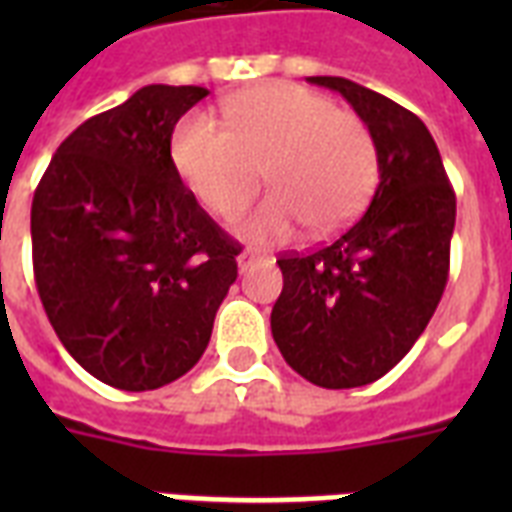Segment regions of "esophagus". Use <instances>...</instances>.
<instances>
[{
	"label": "esophagus",
	"mask_w": 512,
	"mask_h": 512,
	"mask_svg": "<svg viewBox=\"0 0 512 512\" xmlns=\"http://www.w3.org/2000/svg\"><path fill=\"white\" fill-rule=\"evenodd\" d=\"M260 260H265V255H260L255 249H244L239 255V268L241 271H247V268H252V265L260 263Z\"/></svg>",
	"instance_id": "34e87169"
}]
</instances>
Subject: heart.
I'll return each instance as SVG.
<instances>
[{
    "label": "heart",
    "instance_id": "b5f03b06",
    "mask_svg": "<svg viewBox=\"0 0 512 512\" xmlns=\"http://www.w3.org/2000/svg\"><path fill=\"white\" fill-rule=\"evenodd\" d=\"M228 127L188 114L172 132V162L217 217H236L260 188L271 196L241 223L249 239H287L300 228L335 233L364 209L377 180L369 127L335 100L292 82H268L225 100Z\"/></svg>",
    "mask_w": 512,
    "mask_h": 512
}]
</instances>
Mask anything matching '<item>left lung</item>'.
I'll return each instance as SVG.
<instances>
[{"label":"left lung","mask_w":512,"mask_h":512,"mask_svg":"<svg viewBox=\"0 0 512 512\" xmlns=\"http://www.w3.org/2000/svg\"><path fill=\"white\" fill-rule=\"evenodd\" d=\"M348 100L377 146L369 207L332 244L276 263L284 289L271 311L281 356L329 390L361 388L412 350L449 279L457 199L420 116L342 76H308Z\"/></svg>","instance_id":"1"}]
</instances>
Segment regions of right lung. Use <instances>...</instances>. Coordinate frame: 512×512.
<instances>
[{"instance_id": "obj_1", "label": "right lung", "mask_w": 512, "mask_h": 512, "mask_svg": "<svg viewBox=\"0 0 512 512\" xmlns=\"http://www.w3.org/2000/svg\"><path fill=\"white\" fill-rule=\"evenodd\" d=\"M204 87L148 84L79 124L31 204V257L63 348L119 390H156L207 350L236 281L233 241L172 162L177 119Z\"/></svg>"}]
</instances>
